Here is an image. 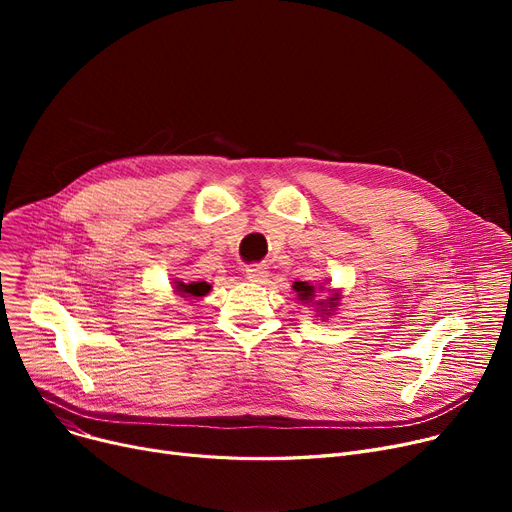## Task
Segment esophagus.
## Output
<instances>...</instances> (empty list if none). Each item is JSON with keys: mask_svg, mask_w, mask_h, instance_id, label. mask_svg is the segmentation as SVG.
<instances>
[{"mask_svg": "<svg viewBox=\"0 0 512 512\" xmlns=\"http://www.w3.org/2000/svg\"><path fill=\"white\" fill-rule=\"evenodd\" d=\"M245 274H247L249 282H263L267 278V267L265 265H249Z\"/></svg>", "mask_w": 512, "mask_h": 512, "instance_id": "obj_1", "label": "esophagus"}]
</instances>
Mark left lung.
I'll return each instance as SVG.
<instances>
[{
  "label": "left lung",
  "mask_w": 512,
  "mask_h": 512,
  "mask_svg": "<svg viewBox=\"0 0 512 512\" xmlns=\"http://www.w3.org/2000/svg\"><path fill=\"white\" fill-rule=\"evenodd\" d=\"M292 288H294V292H297L299 301H303V303H311V301L317 297V290H319V292L324 290V286L315 288V286L309 284V282H294ZM338 301H340V294L334 292L332 297H328V301H315V305H317V309H319L321 315H330V313L336 309Z\"/></svg>",
  "instance_id": "8db88e82"
}]
</instances>
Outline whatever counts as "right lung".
Instances as JSON below:
<instances>
[{"instance_id":"right-lung-1","label":"right lung","mask_w":512,"mask_h":512,"mask_svg":"<svg viewBox=\"0 0 512 512\" xmlns=\"http://www.w3.org/2000/svg\"><path fill=\"white\" fill-rule=\"evenodd\" d=\"M211 290V286L207 282H191V284H184V282H176V292L180 297H195L201 299L205 294Z\"/></svg>"}]
</instances>
